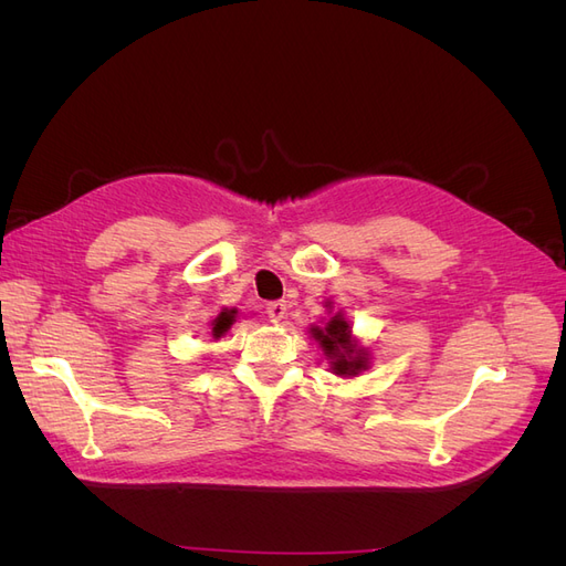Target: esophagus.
<instances>
[{
	"mask_svg": "<svg viewBox=\"0 0 566 566\" xmlns=\"http://www.w3.org/2000/svg\"><path fill=\"white\" fill-rule=\"evenodd\" d=\"M266 314H269L271 321H281V318H285V314H287V304H285L283 300L269 302V304H266Z\"/></svg>",
	"mask_w": 566,
	"mask_h": 566,
	"instance_id": "34e87169",
	"label": "esophagus"
}]
</instances>
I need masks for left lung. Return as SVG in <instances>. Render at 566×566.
Segmentation results:
<instances>
[{
  "label": "left lung",
  "mask_w": 566,
  "mask_h": 566,
  "mask_svg": "<svg viewBox=\"0 0 566 566\" xmlns=\"http://www.w3.org/2000/svg\"><path fill=\"white\" fill-rule=\"evenodd\" d=\"M349 323L342 321L339 316H333L325 328H312L314 339L323 347L325 356H331L333 370L337 375H356L358 370H366L368 356L364 349H356L354 339L349 335Z\"/></svg>",
  "instance_id": "8db88e82"
}]
</instances>
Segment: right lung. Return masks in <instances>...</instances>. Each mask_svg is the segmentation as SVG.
I'll use <instances>...</instances> for the list:
<instances>
[{
  "label": "right lung",
  "mask_w": 566,
  "mask_h": 566,
  "mask_svg": "<svg viewBox=\"0 0 566 566\" xmlns=\"http://www.w3.org/2000/svg\"><path fill=\"white\" fill-rule=\"evenodd\" d=\"M233 321H235V310H221V314L212 321V335L214 337L224 335L233 325Z\"/></svg>",
  "instance_id": "add662e5"
}]
</instances>
